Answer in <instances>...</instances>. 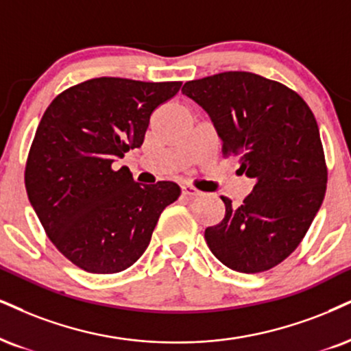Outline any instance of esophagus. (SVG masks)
I'll return each mask as SVG.
<instances>
[{
    "label": "esophagus",
    "instance_id": "esophagus-1",
    "mask_svg": "<svg viewBox=\"0 0 351 351\" xmlns=\"http://www.w3.org/2000/svg\"><path fill=\"white\" fill-rule=\"evenodd\" d=\"M182 193H184L185 197H189V198H195V197H200L202 195L200 190H197V189H193V187H189V185H184Z\"/></svg>",
    "mask_w": 351,
    "mask_h": 351
}]
</instances>
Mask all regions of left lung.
Masks as SVG:
<instances>
[{"instance_id": "obj_1", "label": "left lung", "mask_w": 351, "mask_h": 351, "mask_svg": "<svg viewBox=\"0 0 351 351\" xmlns=\"http://www.w3.org/2000/svg\"><path fill=\"white\" fill-rule=\"evenodd\" d=\"M182 94L210 115L223 154L239 156L237 171L255 180L239 206L221 197L226 213L205 229L206 244L231 270H270L300 245L326 195L315 117L295 90L247 71L189 81Z\"/></svg>"}]
</instances>
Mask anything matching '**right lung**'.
I'll return each mask as SVG.
<instances>
[{"label": "right lung", "instance_id": "1", "mask_svg": "<svg viewBox=\"0 0 351 351\" xmlns=\"http://www.w3.org/2000/svg\"><path fill=\"white\" fill-rule=\"evenodd\" d=\"M180 81L94 77L58 94L43 114L25 164V190L56 249L89 274H119L148 247L179 185H140L128 167L149 117L179 93Z\"/></svg>", "mask_w": 351, "mask_h": 351}]
</instances>
